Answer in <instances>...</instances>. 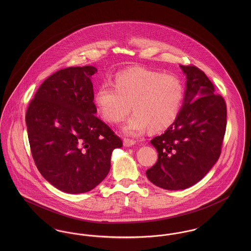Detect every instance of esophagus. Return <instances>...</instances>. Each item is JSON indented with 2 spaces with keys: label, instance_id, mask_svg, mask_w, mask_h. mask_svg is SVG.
Returning a JSON list of instances; mask_svg holds the SVG:
<instances>
[{
  "label": "esophagus",
  "instance_id": "34e87169",
  "mask_svg": "<svg viewBox=\"0 0 251 251\" xmlns=\"http://www.w3.org/2000/svg\"><path fill=\"white\" fill-rule=\"evenodd\" d=\"M123 144H124L125 147H131V146H133V145L135 144V141H134V140H131V139L125 138V139L123 140Z\"/></svg>",
  "mask_w": 251,
  "mask_h": 251
}]
</instances>
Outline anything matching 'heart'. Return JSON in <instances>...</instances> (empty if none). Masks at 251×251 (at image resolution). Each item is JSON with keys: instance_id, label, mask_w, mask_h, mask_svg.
Masks as SVG:
<instances>
[{"instance_id": "b5f03b06", "label": "heart", "mask_w": 251, "mask_h": 251, "mask_svg": "<svg viewBox=\"0 0 251 251\" xmlns=\"http://www.w3.org/2000/svg\"><path fill=\"white\" fill-rule=\"evenodd\" d=\"M184 97V85L176 75L143 69L119 73L115 84L104 82L95 94L96 106L110 123L134 115L122 127L126 135L138 136L147 129H167L176 120Z\"/></svg>"}]
</instances>
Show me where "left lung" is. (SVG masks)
I'll use <instances>...</instances> for the list:
<instances>
[{"label": "left lung", "instance_id": "left-lung-1", "mask_svg": "<svg viewBox=\"0 0 251 251\" xmlns=\"http://www.w3.org/2000/svg\"><path fill=\"white\" fill-rule=\"evenodd\" d=\"M186 75L182 107L175 121L151 143L157 150L155 165L146 171L156 186L186 189L214 167L221 153L227 107L206 74L195 66H179Z\"/></svg>", "mask_w": 251, "mask_h": 251}]
</instances>
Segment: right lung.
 <instances>
[{
  "mask_svg": "<svg viewBox=\"0 0 251 251\" xmlns=\"http://www.w3.org/2000/svg\"><path fill=\"white\" fill-rule=\"evenodd\" d=\"M93 66L60 70L48 77L30 102L25 121L35 164L61 191L94 189L107 176L111 155L122 141L96 117Z\"/></svg>",
  "mask_w": 251,
  "mask_h": 251,
  "instance_id": "right-lung-1",
  "label": "right lung"
}]
</instances>
